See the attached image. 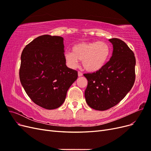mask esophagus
I'll return each mask as SVG.
<instances>
[{
	"label": "esophagus",
	"mask_w": 151,
	"mask_h": 151,
	"mask_svg": "<svg viewBox=\"0 0 151 151\" xmlns=\"http://www.w3.org/2000/svg\"><path fill=\"white\" fill-rule=\"evenodd\" d=\"M83 73H82L81 72H80V71L78 72V76H79V77H81V76H83Z\"/></svg>",
	"instance_id": "obj_1"
}]
</instances>
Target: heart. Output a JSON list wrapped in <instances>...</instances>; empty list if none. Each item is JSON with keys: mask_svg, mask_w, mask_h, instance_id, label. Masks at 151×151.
I'll return each instance as SVG.
<instances>
[{"mask_svg": "<svg viewBox=\"0 0 151 151\" xmlns=\"http://www.w3.org/2000/svg\"><path fill=\"white\" fill-rule=\"evenodd\" d=\"M110 54V46L105 42H81L72 47V52H65L64 58L71 68H76L79 60L86 70L95 72L106 64Z\"/></svg>", "mask_w": 151, "mask_h": 151, "instance_id": "heart-1", "label": "heart"}]
</instances>
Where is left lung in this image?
<instances>
[{"instance_id":"1","label":"left lung","mask_w":151,"mask_h":151,"mask_svg":"<svg viewBox=\"0 0 151 151\" xmlns=\"http://www.w3.org/2000/svg\"><path fill=\"white\" fill-rule=\"evenodd\" d=\"M109 41L113 47L109 60L99 70L84 74L88 81L86 101L96 110L104 111L116 105L130 91L135 80L133 51L120 39Z\"/></svg>"}]
</instances>
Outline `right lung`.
<instances>
[{
	"label": "right lung",
	"mask_w": 151,
	"mask_h": 151,
	"mask_svg": "<svg viewBox=\"0 0 151 151\" xmlns=\"http://www.w3.org/2000/svg\"><path fill=\"white\" fill-rule=\"evenodd\" d=\"M63 38L42 35L28 44L21 57L19 79L30 99L47 109L60 107L78 73L67 67Z\"/></svg>",
	"instance_id": "add662e5"
}]
</instances>
